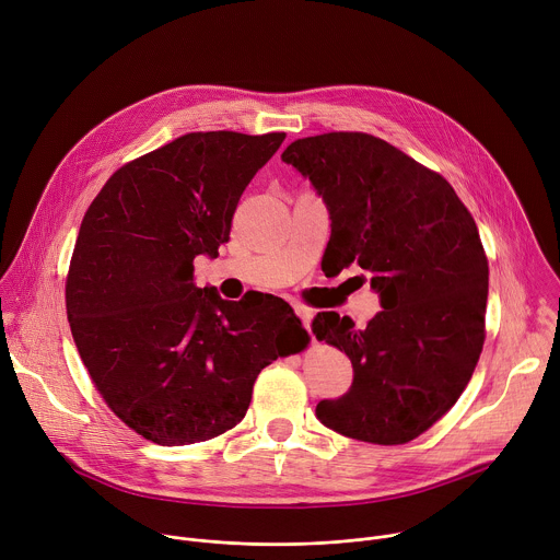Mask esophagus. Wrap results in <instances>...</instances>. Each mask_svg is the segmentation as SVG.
<instances>
[{
	"label": "esophagus",
	"mask_w": 560,
	"mask_h": 560,
	"mask_svg": "<svg viewBox=\"0 0 560 560\" xmlns=\"http://www.w3.org/2000/svg\"><path fill=\"white\" fill-rule=\"evenodd\" d=\"M296 314L301 316V322H303V326L310 330V324H312V318H314V312L312 310H307V307H296Z\"/></svg>",
	"instance_id": "esophagus-1"
}]
</instances>
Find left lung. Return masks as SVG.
Returning <instances> with one entry per match:
<instances>
[{
  "label": "left lung",
  "mask_w": 560,
  "mask_h": 560,
  "mask_svg": "<svg viewBox=\"0 0 560 560\" xmlns=\"http://www.w3.org/2000/svg\"><path fill=\"white\" fill-rule=\"evenodd\" d=\"M281 159L324 197L332 261L370 275L383 305L365 328L316 314V339L354 368L350 392L318 404L316 419L357 441L408 443L450 412L483 350L490 268L478 228L447 179L374 135L303 137Z\"/></svg>",
  "instance_id": "left-lung-1"
}]
</instances>
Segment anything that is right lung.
I'll use <instances>...</instances> for the list:
<instances>
[{
    "instance_id": "right-lung-1",
    "label": "right lung",
    "mask_w": 560,
    "mask_h": 560,
    "mask_svg": "<svg viewBox=\"0 0 560 560\" xmlns=\"http://www.w3.org/2000/svg\"><path fill=\"white\" fill-rule=\"evenodd\" d=\"M285 132H188L110 175L79 228L66 277L74 346L106 406L156 445L232 430L259 372L310 337L283 299L225 301L195 285L246 186Z\"/></svg>"
}]
</instances>
